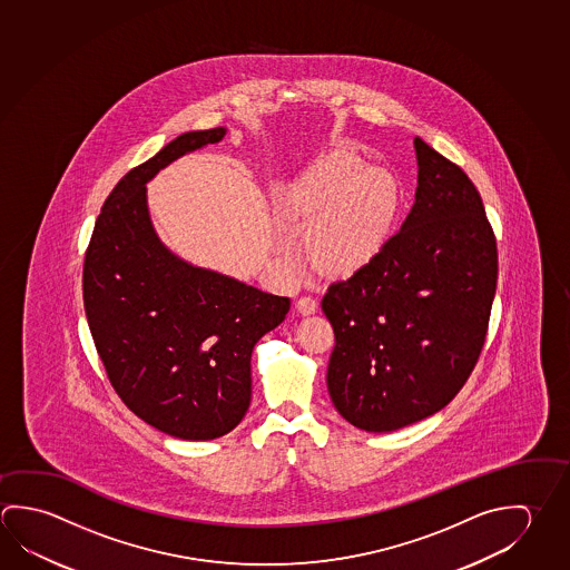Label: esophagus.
Segmentation results:
<instances>
[{"mask_svg": "<svg viewBox=\"0 0 570 570\" xmlns=\"http://www.w3.org/2000/svg\"><path fill=\"white\" fill-rule=\"evenodd\" d=\"M296 308H298L302 316H309V314H316L318 302L314 298H309V296H304V298H299L298 302H296Z\"/></svg>", "mask_w": 570, "mask_h": 570, "instance_id": "obj_1", "label": "esophagus"}]
</instances>
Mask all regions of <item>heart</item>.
<instances>
[{"instance_id": "obj_1", "label": "heart", "mask_w": 570, "mask_h": 570, "mask_svg": "<svg viewBox=\"0 0 570 570\" xmlns=\"http://www.w3.org/2000/svg\"><path fill=\"white\" fill-rule=\"evenodd\" d=\"M399 184L389 170L362 164L356 154L322 156L278 198L282 220L324 274H352L384 244L399 212Z\"/></svg>"}]
</instances>
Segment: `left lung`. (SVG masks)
<instances>
[{"mask_svg": "<svg viewBox=\"0 0 570 570\" xmlns=\"http://www.w3.org/2000/svg\"><path fill=\"white\" fill-rule=\"evenodd\" d=\"M419 186L400 232L322 309L334 328L330 399L352 426L394 432L444 409L469 380L497 292V240L456 164L414 138Z\"/></svg>", "mask_w": 570, "mask_h": 570, "instance_id": "8db88e82", "label": "left lung"}]
</instances>
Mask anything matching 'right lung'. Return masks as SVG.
I'll return each instance as SVG.
<instances>
[{
	"instance_id": "add662e5",
	"label": "right lung",
	"mask_w": 570,
	"mask_h": 570,
	"mask_svg": "<svg viewBox=\"0 0 570 570\" xmlns=\"http://www.w3.org/2000/svg\"><path fill=\"white\" fill-rule=\"evenodd\" d=\"M226 128L186 131L111 190L83 264V306L111 386L174 439L214 440L252 400V350L281 326L289 299L184 261L160 240L146 184Z\"/></svg>"
}]
</instances>
